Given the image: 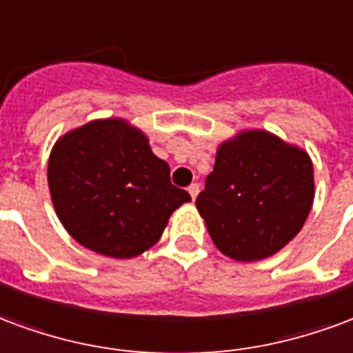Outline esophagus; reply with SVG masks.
<instances>
[{"mask_svg": "<svg viewBox=\"0 0 353 353\" xmlns=\"http://www.w3.org/2000/svg\"><path fill=\"white\" fill-rule=\"evenodd\" d=\"M188 194L192 195V199H195L197 194H199V184H190V186H188Z\"/></svg>", "mask_w": 353, "mask_h": 353, "instance_id": "obj_1", "label": "esophagus"}]
</instances>
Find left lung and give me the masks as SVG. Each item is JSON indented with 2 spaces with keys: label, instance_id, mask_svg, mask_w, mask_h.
<instances>
[{
  "label": "left lung",
  "instance_id": "obj_1",
  "mask_svg": "<svg viewBox=\"0 0 353 353\" xmlns=\"http://www.w3.org/2000/svg\"><path fill=\"white\" fill-rule=\"evenodd\" d=\"M312 201L307 152L254 130L220 145L195 207L218 250L236 261H258L299 233Z\"/></svg>",
  "mask_w": 353,
  "mask_h": 353
}]
</instances>
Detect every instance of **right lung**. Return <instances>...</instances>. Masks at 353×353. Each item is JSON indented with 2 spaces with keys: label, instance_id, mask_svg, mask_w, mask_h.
I'll return each instance as SVG.
<instances>
[{
  "label": "right lung",
  "instance_id": "right-lung-1",
  "mask_svg": "<svg viewBox=\"0 0 353 353\" xmlns=\"http://www.w3.org/2000/svg\"><path fill=\"white\" fill-rule=\"evenodd\" d=\"M48 188L77 243L109 258H135L158 243L169 216L192 201L171 184L167 161L130 123L95 120L54 145Z\"/></svg>",
  "mask_w": 353,
  "mask_h": 353
}]
</instances>
